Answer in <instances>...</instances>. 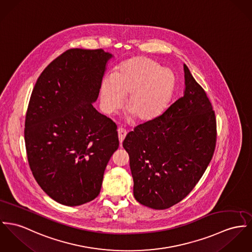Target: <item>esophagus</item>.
<instances>
[{"label": "esophagus", "instance_id": "34e87169", "mask_svg": "<svg viewBox=\"0 0 252 252\" xmlns=\"http://www.w3.org/2000/svg\"><path fill=\"white\" fill-rule=\"evenodd\" d=\"M126 133H127V131H126L125 128H123V127H120V128L118 129V135H119V141H120V144H122V143H123L124 139H125V138H126Z\"/></svg>", "mask_w": 252, "mask_h": 252}]
</instances>
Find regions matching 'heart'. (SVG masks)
Returning <instances> with one entry per match:
<instances>
[{
    "label": "heart",
    "mask_w": 252,
    "mask_h": 252,
    "mask_svg": "<svg viewBox=\"0 0 252 252\" xmlns=\"http://www.w3.org/2000/svg\"><path fill=\"white\" fill-rule=\"evenodd\" d=\"M172 73L151 58H136L124 62L114 74L102 80L100 100L105 112L120 109L125 97L127 110L140 121H150L165 108L173 94Z\"/></svg>",
    "instance_id": "1"
}]
</instances>
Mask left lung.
<instances>
[{"instance_id":"obj_1","label":"left lung","mask_w":252,"mask_h":252,"mask_svg":"<svg viewBox=\"0 0 252 252\" xmlns=\"http://www.w3.org/2000/svg\"><path fill=\"white\" fill-rule=\"evenodd\" d=\"M185 91L155 119L127 133L136 200L163 210L193 190L213 157L217 123L212 103L184 64Z\"/></svg>"}]
</instances>
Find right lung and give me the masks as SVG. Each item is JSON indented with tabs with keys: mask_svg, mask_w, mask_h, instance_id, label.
Instances as JSON below:
<instances>
[{
	"mask_svg": "<svg viewBox=\"0 0 252 252\" xmlns=\"http://www.w3.org/2000/svg\"><path fill=\"white\" fill-rule=\"evenodd\" d=\"M102 49H71L52 61L32 90L25 121L30 168L58 203L97 197L106 165L119 148L116 124L94 108L107 61Z\"/></svg>",
	"mask_w": 252,
	"mask_h": 252,
	"instance_id": "add662e5",
	"label": "right lung"
}]
</instances>
